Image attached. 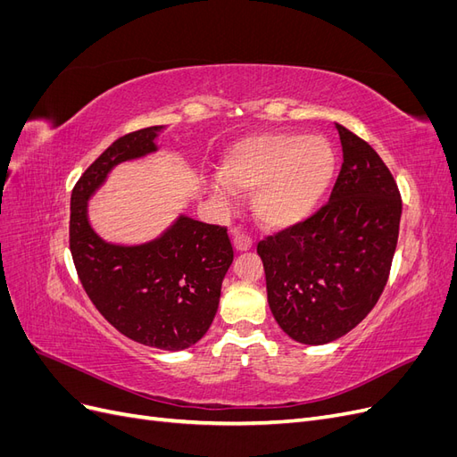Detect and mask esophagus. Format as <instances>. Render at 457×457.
Returning a JSON list of instances; mask_svg holds the SVG:
<instances>
[{"mask_svg": "<svg viewBox=\"0 0 457 457\" xmlns=\"http://www.w3.org/2000/svg\"><path fill=\"white\" fill-rule=\"evenodd\" d=\"M232 245L237 252H250L253 247V240L250 237H245V234H237L232 240Z\"/></svg>", "mask_w": 457, "mask_h": 457, "instance_id": "esophagus-1", "label": "esophagus"}]
</instances>
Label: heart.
Segmentation results:
<instances>
[{
	"mask_svg": "<svg viewBox=\"0 0 457 457\" xmlns=\"http://www.w3.org/2000/svg\"><path fill=\"white\" fill-rule=\"evenodd\" d=\"M336 177V152L322 137L257 133L234 143L219 162L212 196L228 205L234 192L250 195L259 223L284 230L309 219Z\"/></svg>",
	"mask_w": 457,
	"mask_h": 457,
	"instance_id": "b5f03b06",
	"label": "heart"
}]
</instances>
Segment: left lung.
<instances>
[{
  "label": "left lung",
  "instance_id": "8db88e82",
  "mask_svg": "<svg viewBox=\"0 0 457 457\" xmlns=\"http://www.w3.org/2000/svg\"><path fill=\"white\" fill-rule=\"evenodd\" d=\"M343 165L329 202L259 242L274 320L303 345H324L361 324L389 278L403 200L389 168L336 123Z\"/></svg>",
  "mask_w": 457,
  "mask_h": 457
}]
</instances>
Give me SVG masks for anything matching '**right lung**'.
<instances>
[{
    "instance_id": "add662e5",
    "label": "right lung",
    "mask_w": 457,
    "mask_h": 457,
    "mask_svg": "<svg viewBox=\"0 0 457 457\" xmlns=\"http://www.w3.org/2000/svg\"><path fill=\"white\" fill-rule=\"evenodd\" d=\"M165 126L120 137L79 177L71 198V252L93 305L126 337L183 351L210 329L234 252L225 227L179 215L160 237L114 244L89 223V200L123 162L158 150Z\"/></svg>"
}]
</instances>
